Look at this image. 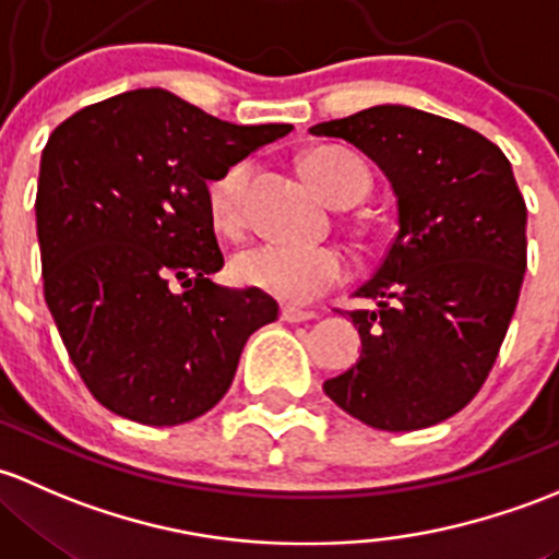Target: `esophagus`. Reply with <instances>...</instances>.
Segmentation results:
<instances>
[{"mask_svg":"<svg viewBox=\"0 0 559 559\" xmlns=\"http://www.w3.org/2000/svg\"><path fill=\"white\" fill-rule=\"evenodd\" d=\"M318 314L309 312V309H296V307H285L282 309V320L285 322H307V320H314Z\"/></svg>","mask_w":559,"mask_h":559,"instance_id":"obj_1","label":"esophagus"}]
</instances>
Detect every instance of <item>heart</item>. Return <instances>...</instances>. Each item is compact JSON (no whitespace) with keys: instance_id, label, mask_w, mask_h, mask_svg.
Here are the masks:
<instances>
[{"instance_id":"b5f03b06","label":"heart","mask_w":559,"mask_h":559,"mask_svg":"<svg viewBox=\"0 0 559 559\" xmlns=\"http://www.w3.org/2000/svg\"><path fill=\"white\" fill-rule=\"evenodd\" d=\"M304 175L333 204L349 206L371 188V175L358 155L338 147H318L301 160ZM250 160H234L206 186V210L217 231L237 234L245 226V193ZM349 261L338 247H301L261 241L239 250L231 261V277L245 287L269 293L287 304H307L347 280Z\"/></svg>"}]
</instances>
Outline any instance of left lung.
<instances>
[{
    "instance_id": "8db88e82",
    "label": "left lung",
    "mask_w": 559,
    "mask_h": 559,
    "mask_svg": "<svg viewBox=\"0 0 559 559\" xmlns=\"http://www.w3.org/2000/svg\"><path fill=\"white\" fill-rule=\"evenodd\" d=\"M364 151L393 182L399 234L347 312L364 353L322 384L377 430L444 423L481 390L527 269V206L509 158L479 131L414 107L379 105L312 126Z\"/></svg>"
}]
</instances>
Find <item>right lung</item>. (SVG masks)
I'll use <instances>...</instances> for the list:
<instances>
[{"label":"right lung","mask_w":559,"mask_h":559,"mask_svg":"<svg viewBox=\"0 0 559 559\" xmlns=\"http://www.w3.org/2000/svg\"><path fill=\"white\" fill-rule=\"evenodd\" d=\"M290 131L226 123L160 88L56 126L34 204L45 304L109 412L153 428L191 423L228 393L250 333L280 318L266 293L210 280L223 252L206 186Z\"/></svg>","instance_id":"add662e5"}]
</instances>
